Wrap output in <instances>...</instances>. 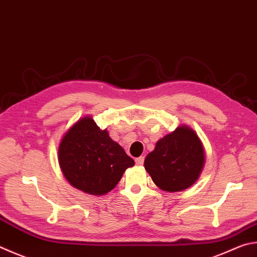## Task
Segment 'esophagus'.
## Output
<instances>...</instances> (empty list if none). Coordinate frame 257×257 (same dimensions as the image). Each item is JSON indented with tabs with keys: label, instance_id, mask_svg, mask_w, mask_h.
Wrapping results in <instances>:
<instances>
[{
	"label": "esophagus",
	"instance_id": "esophagus-1",
	"mask_svg": "<svg viewBox=\"0 0 257 257\" xmlns=\"http://www.w3.org/2000/svg\"><path fill=\"white\" fill-rule=\"evenodd\" d=\"M135 161H136V164L138 166H142L144 164V157H142V156L141 157H137Z\"/></svg>",
	"mask_w": 257,
	"mask_h": 257
}]
</instances>
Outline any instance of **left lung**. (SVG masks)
I'll return each instance as SVG.
<instances>
[{"mask_svg": "<svg viewBox=\"0 0 257 257\" xmlns=\"http://www.w3.org/2000/svg\"><path fill=\"white\" fill-rule=\"evenodd\" d=\"M206 162L203 144L189 125H179L155 145L144 166L158 188L180 192L198 181Z\"/></svg>", "mask_w": 257, "mask_h": 257, "instance_id": "8db88e82", "label": "left lung"}]
</instances>
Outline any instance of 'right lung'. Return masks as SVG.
I'll list each match as a JSON object with an SVG mask.
<instances>
[{
  "label": "right lung",
  "instance_id": "right-lung-1",
  "mask_svg": "<svg viewBox=\"0 0 257 257\" xmlns=\"http://www.w3.org/2000/svg\"><path fill=\"white\" fill-rule=\"evenodd\" d=\"M58 163L69 184L96 197L113 190L124 171L135 165L108 130L97 127L92 115L82 116L64 134Z\"/></svg>",
  "mask_w": 257,
  "mask_h": 257
}]
</instances>
